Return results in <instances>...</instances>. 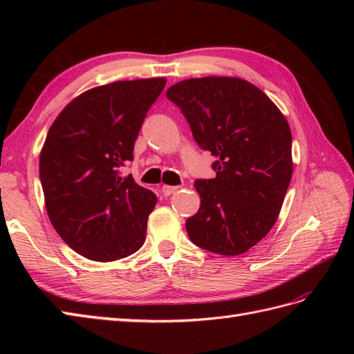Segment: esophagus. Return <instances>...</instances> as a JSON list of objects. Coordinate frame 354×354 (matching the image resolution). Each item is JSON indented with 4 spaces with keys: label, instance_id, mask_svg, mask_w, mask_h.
Segmentation results:
<instances>
[{
    "label": "esophagus",
    "instance_id": "1",
    "mask_svg": "<svg viewBox=\"0 0 354 354\" xmlns=\"http://www.w3.org/2000/svg\"><path fill=\"white\" fill-rule=\"evenodd\" d=\"M178 189H179L178 185H162L161 193L164 194V196H170V194L175 193Z\"/></svg>",
    "mask_w": 354,
    "mask_h": 354
}]
</instances>
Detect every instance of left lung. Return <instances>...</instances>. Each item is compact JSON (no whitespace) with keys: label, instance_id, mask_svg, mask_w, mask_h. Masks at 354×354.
I'll use <instances>...</instances> for the list:
<instances>
[{"label":"left lung","instance_id":"obj_1","mask_svg":"<svg viewBox=\"0 0 354 354\" xmlns=\"http://www.w3.org/2000/svg\"><path fill=\"white\" fill-rule=\"evenodd\" d=\"M165 95L216 158V178L194 181L201 207L187 219V234L209 252H246L274 227L290 184L288 122L265 93L237 77L183 80Z\"/></svg>","mask_w":354,"mask_h":354}]
</instances>
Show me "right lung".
Instances as JSON below:
<instances>
[{"instance_id":"1","label":"right lung","mask_w":354,"mask_h":354,"mask_svg":"<svg viewBox=\"0 0 354 354\" xmlns=\"http://www.w3.org/2000/svg\"><path fill=\"white\" fill-rule=\"evenodd\" d=\"M165 79L122 80L88 89L66 104L45 138L39 178L53 227L94 261L137 252L156 196L129 175L133 145Z\"/></svg>"}]
</instances>
